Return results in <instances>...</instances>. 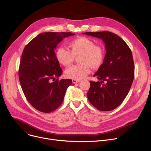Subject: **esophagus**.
Returning <instances> with one entry per match:
<instances>
[{
    "mask_svg": "<svg viewBox=\"0 0 151 151\" xmlns=\"http://www.w3.org/2000/svg\"><path fill=\"white\" fill-rule=\"evenodd\" d=\"M81 81L80 80H75V79H73L72 80V82L73 83H80Z\"/></svg>",
    "mask_w": 151,
    "mask_h": 151,
    "instance_id": "esophagus-1",
    "label": "esophagus"
}]
</instances>
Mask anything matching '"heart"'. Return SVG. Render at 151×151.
<instances>
[{
    "instance_id": "obj_1",
    "label": "heart",
    "mask_w": 151,
    "mask_h": 151,
    "mask_svg": "<svg viewBox=\"0 0 151 151\" xmlns=\"http://www.w3.org/2000/svg\"><path fill=\"white\" fill-rule=\"evenodd\" d=\"M70 50L63 47H59L55 50V55L57 60L64 66L71 65L78 56L80 63L66 69L65 76L67 78L80 80L89 74L91 68H99L104 63L105 51L103 47L96 45L92 39L80 37L69 42Z\"/></svg>"
}]
</instances>
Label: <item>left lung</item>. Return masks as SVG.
<instances>
[{"label": "left lung", "mask_w": 151, "mask_h": 151, "mask_svg": "<svg viewBox=\"0 0 151 151\" xmlns=\"http://www.w3.org/2000/svg\"><path fill=\"white\" fill-rule=\"evenodd\" d=\"M83 34L102 39L106 49L104 63L93 75L100 81H90L87 96L100 111H111L122 104L132 86L134 73L132 51L120 37L110 32Z\"/></svg>", "instance_id": "left-lung-1"}]
</instances>
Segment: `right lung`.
I'll list each match as a JSON object with an SVG mask.
<instances>
[{"instance_id": "add662e5", "label": "right lung", "mask_w": 151, "mask_h": 151, "mask_svg": "<svg viewBox=\"0 0 151 151\" xmlns=\"http://www.w3.org/2000/svg\"><path fill=\"white\" fill-rule=\"evenodd\" d=\"M71 32H44L25 46L19 68V79L24 94L30 104L43 113H51L63 102L71 80H59L62 70L54 50Z\"/></svg>"}]
</instances>
